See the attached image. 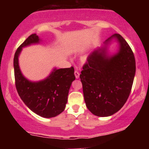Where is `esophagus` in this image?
<instances>
[{"label":"esophagus","mask_w":149,"mask_h":149,"mask_svg":"<svg viewBox=\"0 0 149 149\" xmlns=\"http://www.w3.org/2000/svg\"><path fill=\"white\" fill-rule=\"evenodd\" d=\"M74 74H75V76H76V78H77V79H78V78H79V76H80V73H79V72H78V71H75V72H74Z\"/></svg>","instance_id":"34e87169"}]
</instances>
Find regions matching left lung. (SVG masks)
<instances>
[{"label":"left lung","instance_id":"obj_1","mask_svg":"<svg viewBox=\"0 0 149 149\" xmlns=\"http://www.w3.org/2000/svg\"><path fill=\"white\" fill-rule=\"evenodd\" d=\"M117 42V52L110 54L108 46ZM136 71L132 50L120 34L109 38L89 55L80 75L86 107L99 117L113 115L129 97Z\"/></svg>","mask_w":149,"mask_h":149}]
</instances>
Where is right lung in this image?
Wrapping results in <instances>:
<instances>
[{"mask_svg":"<svg viewBox=\"0 0 149 149\" xmlns=\"http://www.w3.org/2000/svg\"><path fill=\"white\" fill-rule=\"evenodd\" d=\"M41 39L31 34L17 49L14 57L15 85L20 98L27 107L42 118L55 117L64 111L72 82L76 79L73 66L54 68L45 79L31 81L22 74L19 57L23 47L39 44Z\"/></svg>","mask_w":149,"mask_h":149,"instance_id":"add662e5","label":"right lung"}]
</instances>
